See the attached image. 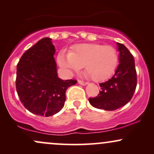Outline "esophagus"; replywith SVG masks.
I'll return each instance as SVG.
<instances>
[{"mask_svg":"<svg viewBox=\"0 0 154 154\" xmlns=\"http://www.w3.org/2000/svg\"><path fill=\"white\" fill-rule=\"evenodd\" d=\"M77 82H78L79 84L81 85H88V83L87 82H85V81L80 80V79H79V80L77 81Z\"/></svg>","mask_w":154,"mask_h":154,"instance_id":"esophagus-1","label":"esophagus"}]
</instances>
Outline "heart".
I'll use <instances>...</instances> for the list:
<instances>
[{"instance_id": "heart-1", "label": "heart", "mask_w": 154, "mask_h": 154, "mask_svg": "<svg viewBox=\"0 0 154 154\" xmlns=\"http://www.w3.org/2000/svg\"><path fill=\"white\" fill-rule=\"evenodd\" d=\"M57 61L68 72L77 71L84 65L88 75L98 82L113 75L117 66L119 56L116 49L111 45L80 43L72 46L69 52L60 51Z\"/></svg>"}]
</instances>
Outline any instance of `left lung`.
Wrapping results in <instances>:
<instances>
[{"instance_id":"left-lung-1","label":"left lung","mask_w":154,"mask_h":154,"mask_svg":"<svg viewBox=\"0 0 154 154\" xmlns=\"http://www.w3.org/2000/svg\"><path fill=\"white\" fill-rule=\"evenodd\" d=\"M119 64L114 76L100 83L99 94L90 98L89 102L96 109L113 111L123 106L131 100L137 86L135 59L123 44L117 43Z\"/></svg>"}]
</instances>
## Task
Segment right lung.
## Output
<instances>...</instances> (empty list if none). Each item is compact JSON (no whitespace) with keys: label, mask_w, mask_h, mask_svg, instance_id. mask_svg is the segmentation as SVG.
Segmentation results:
<instances>
[{"label":"right lung","mask_w":154,"mask_h":154,"mask_svg":"<svg viewBox=\"0 0 154 154\" xmlns=\"http://www.w3.org/2000/svg\"><path fill=\"white\" fill-rule=\"evenodd\" d=\"M51 39L44 38L22 55L17 66L16 88L22 103L36 115L50 116L64 106L67 88L77 80L58 77Z\"/></svg>","instance_id":"obj_1"}]
</instances>
